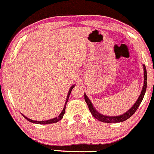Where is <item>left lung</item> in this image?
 I'll use <instances>...</instances> for the list:
<instances>
[{
  "label": "left lung",
  "instance_id": "left-lung-1",
  "mask_svg": "<svg viewBox=\"0 0 154 154\" xmlns=\"http://www.w3.org/2000/svg\"><path fill=\"white\" fill-rule=\"evenodd\" d=\"M143 71H144V83H143V86L142 88V91L141 92V94L139 95L138 100H137V102L134 103V105L131 107V108L125 112L123 115H120V116H115V117H108V116H105V115H101L99 112L95 110V109L94 108V107L92 105L91 102L90 100L88 99V97L86 96L85 93L84 94V98L88 106V108L91 111V112L93 116L95 117V119H98L99 121L103 122H106V123H115V122H124L125 120H127V119H129V117H131L132 115L134 114V112L137 111V109H138V107L142 101V100L143 98V96H144L145 93H146V85H147V74H146V66L145 65H143Z\"/></svg>",
  "mask_w": 154,
  "mask_h": 154
}]
</instances>
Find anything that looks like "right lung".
Returning <instances> with one entry per match:
<instances>
[{"label": "right lung", "mask_w": 154, "mask_h": 154, "mask_svg": "<svg viewBox=\"0 0 154 154\" xmlns=\"http://www.w3.org/2000/svg\"><path fill=\"white\" fill-rule=\"evenodd\" d=\"M74 85H73V86H71L70 88V90L69 91V93H68V95H67V97H66V103H65V105H64V107H63L62 112H61V114L59 115V116L55 117V118L54 119H49V120H46V121H34V120H32V119L27 118V117H26L25 115H23V117H25L26 119H27L29 122H32V123H36V124H40V125H47V124H52V123H56V122H58L61 120V119L63 118V115H64L65 113V109H66V103L68 102V100H69V95L71 94V92L72 91V89L73 88V87H74Z\"/></svg>", "instance_id": "add662e5"}]
</instances>
